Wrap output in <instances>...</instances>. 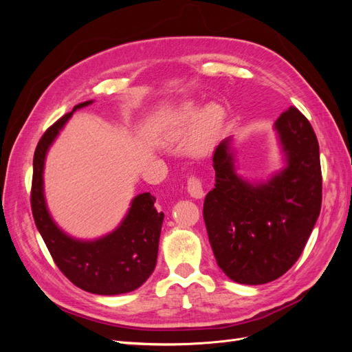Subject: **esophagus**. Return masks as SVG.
<instances>
[{"label": "esophagus", "mask_w": 352, "mask_h": 352, "mask_svg": "<svg viewBox=\"0 0 352 352\" xmlns=\"http://www.w3.org/2000/svg\"><path fill=\"white\" fill-rule=\"evenodd\" d=\"M186 188H188L189 195L192 198H202V197H204V188H202L201 180L197 176L192 175V176L188 177Z\"/></svg>", "instance_id": "1"}]
</instances>
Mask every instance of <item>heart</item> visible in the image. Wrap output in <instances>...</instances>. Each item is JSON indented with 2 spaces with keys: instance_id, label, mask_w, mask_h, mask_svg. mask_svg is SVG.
<instances>
[{
  "instance_id": "obj_1",
  "label": "heart",
  "mask_w": 352,
  "mask_h": 352,
  "mask_svg": "<svg viewBox=\"0 0 352 352\" xmlns=\"http://www.w3.org/2000/svg\"><path fill=\"white\" fill-rule=\"evenodd\" d=\"M225 119V110L219 104H208L199 111L197 104L188 102L170 116L164 138L167 142H177L194 125L189 136V150L204 153L216 141Z\"/></svg>"
}]
</instances>
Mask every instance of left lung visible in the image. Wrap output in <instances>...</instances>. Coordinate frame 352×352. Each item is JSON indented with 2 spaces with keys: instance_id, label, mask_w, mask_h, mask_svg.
<instances>
[{
  "instance_id": "8db88e82",
  "label": "left lung",
  "mask_w": 352,
  "mask_h": 352,
  "mask_svg": "<svg viewBox=\"0 0 352 352\" xmlns=\"http://www.w3.org/2000/svg\"><path fill=\"white\" fill-rule=\"evenodd\" d=\"M274 129L286 167L265 184H250L236 175L229 138L212 157L216 184L202 214L219 267L238 283L280 278L300 258L320 214V153L310 122L289 107Z\"/></svg>"
}]
</instances>
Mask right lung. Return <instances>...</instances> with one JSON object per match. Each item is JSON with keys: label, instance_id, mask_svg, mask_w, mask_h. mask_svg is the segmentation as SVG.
<instances>
[{"label": "right lung", "instance_id": "right-lung-1", "mask_svg": "<svg viewBox=\"0 0 352 352\" xmlns=\"http://www.w3.org/2000/svg\"><path fill=\"white\" fill-rule=\"evenodd\" d=\"M92 101L74 105L42 135L34 155L30 206L35 225L57 267L80 289L97 295H119L140 287L155 269L158 241L164 220L150 192L136 195L120 226L95 241L66 235L51 219L44 197V163L50 145L73 111Z\"/></svg>", "mask_w": 352, "mask_h": 352}]
</instances>
